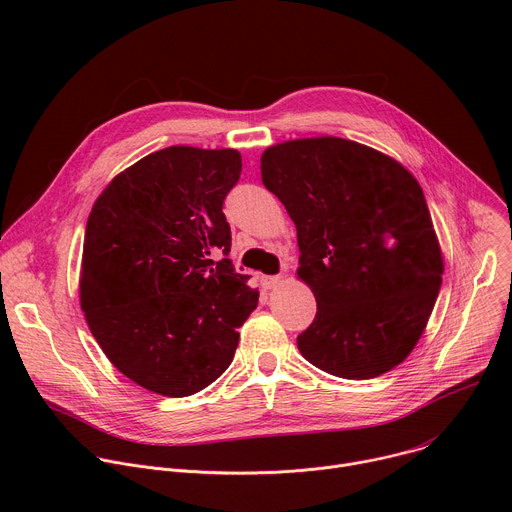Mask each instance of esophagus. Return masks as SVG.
<instances>
[{
    "mask_svg": "<svg viewBox=\"0 0 512 512\" xmlns=\"http://www.w3.org/2000/svg\"><path fill=\"white\" fill-rule=\"evenodd\" d=\"M281 281H283L281 274H274V277H262L260 285H262V289L268 291V289H277L281 285Z\"/></svg>",
    "mask_w": 512,
    "mask_h": 512,
    "instance_id": "obj_1",
    "label": "esophagus"
}]
</instances>
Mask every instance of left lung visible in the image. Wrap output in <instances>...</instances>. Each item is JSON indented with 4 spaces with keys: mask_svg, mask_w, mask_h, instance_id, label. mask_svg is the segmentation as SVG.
<instances>
[{
    "mask_svg": "<svg viewBox=\"0 0 512 512\" xmlns=\"http://www.w3.org/2000/svg\"><path fill=\"white\" fill-rule=\"evenodd\" d=\"M260 172L297 227V277L318 303L297 336L301 355L344 379L398 367L428 324L445 270L418 180L340 137L272 145Z\"/></svg>",
    "mask_w": 512,
    "mask_h": 512,
    "instance_id": "obj_1",
    "label": "left lung"
}]
</instances>
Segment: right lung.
<instances>
[{"instance_id":"1","label":"right lung","mask_w":512,"mask_h":512,"mask_svg":"<svg viewBox=\"0 0 512 512\" xmlns=\"http://www.w3.org/2000/svg\"><path fill=\"white\" fill-rule=\"evenodd\" d=\"M238 149L172 145L116 174L86 225L80 303L108 361L137 385L184 398L233 361L258 305L233 270L227 192Z\"/></svg>"}]
</instances>
